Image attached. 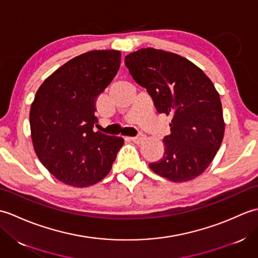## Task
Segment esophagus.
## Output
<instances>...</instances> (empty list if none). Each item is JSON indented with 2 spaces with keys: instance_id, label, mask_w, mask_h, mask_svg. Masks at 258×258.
<instances>
[{
  "instance_id": "34e87169",
  "label": "esophagus",
  "mask_w": 258,
  "mask_h": 258,
  "mask_svg": "<svg viewBox=\"0 0 258 258\" xmlns=\"http://www.w3.org/2000/svg\"><path fill=\"white\" fill-rule=\"evenodd\" d=\"M145 139V135L144 134H139L134 136V138H131V140H132L134 143H141L142 141H143Z\"/></svg>"
}]
</instances>
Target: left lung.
<instances>
[{
  "label": "left lung",
  "instance_id": "1",
  "mask_svg": "<svg viewBox=\"0 0 258 258\" xmlns=\"http://www.w3.org/2000/svg\"><path fill=\"white\" fill-rule=\"evenodd\" d=\"M125 65L151 95L156 111L172 117L171 134L163 140L164 155L149 166L172 182L197 177L215 157L225 131L220 94L212 81L187 58L151 47L126 55Z\"/></svg>",
  "mask_w": 258,
  "mask_h": 258
}]
</instances>
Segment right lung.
<instances>
[{
  "instance_id": "1",
  "label": "right lung",
  "mask_w": 258,
  "mask_h": 258,
  "mask_svg": "<svg viewBox=\"0 0 258 258\" xmlns=\"http://www.w3.org/2000/svg\"><path fill=\"white\" fill-rule=\"evenodd\" d=\"M120 52L91 51L62 65L43 82L31 105L33 146L62 183L85 187L106 176L124 141L95 132L97 96L115 78Z\"/></svg>"
}]
</instances>
